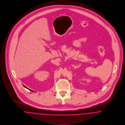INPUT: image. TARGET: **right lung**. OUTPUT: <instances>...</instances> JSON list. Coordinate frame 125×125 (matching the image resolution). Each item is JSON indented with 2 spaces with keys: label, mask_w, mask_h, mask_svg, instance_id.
Here are the masks:
<instances>
[{
  "label": "right lung",
  "mask_w": 125,
  "mask_h": 125,
  "mask_svg": "<svg viewBox=\"0 0 125 125\" xmlns=\"http://www.w3.org/2000/svg\"><path fill=\"white\" fill-rule=\"evenodd\" d=\"M23 86H24V87H25V88H27V89H28V88H27L26 87V86H24V85H23ZM29 89V90H31V91H32V90H30V89ZM33 92H34V91H33Z\"/></svg>",
  "instance_id": "right-lung-1"
}]
</instances>
